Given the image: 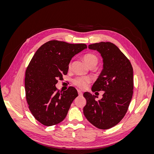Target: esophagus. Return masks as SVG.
<instances>
[{
    "instance_id": "1",
    "label": "esophagus",
    "mask_w": 154,
    "mask_h": 154,
    "mask_svg": "<svg viewBox=\"0 0 154 154\" xmlns=\"http://www.w3.org/2000/svg\"><path fill=\"white\" fill-rule=\"evenodd\" d=\"M78 95L79 96H82L83 95V92L80 90H78Z\"/></svg>"
}]
</instances>
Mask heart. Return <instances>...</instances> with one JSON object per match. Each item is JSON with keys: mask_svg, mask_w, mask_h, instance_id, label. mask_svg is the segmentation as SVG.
Listing matches in <instances>:
<instances>
[{"mask_svg": "<svg viewBox=\"0 0 154 154\" xmlns=\"http://www.w3.org/2000/svg\"><path fill=\"white\" fill-rule=\"evenodd\" d=\"M83 60L85 62L88 66L89 65L93 63L97 62V58L96 55L93 54H87L83 57ZM91 82V79L88 77H76L72 80V82L74 85L79 88H85L88 83Z\"/></svg>", "mask_w": 154, "mask_h": 154, "instance_id": "obj_1", "label": "heart"}]
</instances>
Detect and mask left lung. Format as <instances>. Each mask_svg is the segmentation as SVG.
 <instances>
[{"instance_id":"1","label":"left lung","mask_w":154,"mask_h":154,"mask_svg":"<svg viewBox=\"0 0 154 154\" xmlns=\"http://www.w3.org/2000/svg\"><path fill=\"white\" fill-rule=\"evenodd\" d=\"M103 58V69L93 84L92 91H105L103 97L85 92L83 114L91 124L100 129H109L119 123L128 109L134 88L133 68L129 60L114 44L101 42L88 45Z\"/></svg>"}]
</instances>
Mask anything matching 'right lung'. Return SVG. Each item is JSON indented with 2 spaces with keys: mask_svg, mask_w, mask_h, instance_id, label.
<instances>
[{
  "mask_svg": "<svg viewBox=\"0 0 154 154\" xmlns=\"http://www.w3.org/2000/svg\"><path fill=\"white\" fill-rule=\"evenodd\" d=\"M86 48L85 44L51 40L32 57L26 71V97L31 114L42 125H54L66 118L78 92L73 87L60 92L55 85L67 74L72 58Z\"/></svg>",
  "mask_w": 154,
  "mask_h": 154,
  "instance_id": "right-lung-1",
  "label": "right lung"
}]
</instances>
